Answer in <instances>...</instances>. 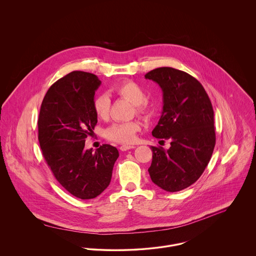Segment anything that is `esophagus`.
I'll use <instances>...</instances> for the list:
<instances>
[{
  "instance_id": "34e87169",
  "label": "esophagus",
  "mask_w": 256,
  "mask_h": 256,
  "mask_svg": "<svg viewBox=\"0 0 256 256\" xmlns=\"http://www.w3.org/2000/svg\"><path fill=\"white\" fill-rule=\"evenodd\" d=\"M119 148H120L122 152H125V150H131V148H135V146H133V145H122V146H119Z\"/></svg>"
}]
</instances>
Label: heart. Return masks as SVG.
<instances>
[{"label": "heart", "instance_id": "b5f03b06", "mask_svg": "<svg viewBox=\"0 0 256 256\" xmlns=\"http://www.w3.org/2000/svg\"><path fill=\"white\" fill-rule=\"evenodd\" d=\"M113 92L119 96L129 100L134 104L135 111L139 116L146 117L152 108L146 100L145 90L132 80H125L118 84ZM92 108L98 117L106 119L110 110V100L106 94H100L94 98ZM140 124L137 121L114 123L106 130V137L113 142L120 144H129L134 141L136 133L140 130Z\"/></svg>", "mask_w": 256, "mask_h": 256}]
</instances>
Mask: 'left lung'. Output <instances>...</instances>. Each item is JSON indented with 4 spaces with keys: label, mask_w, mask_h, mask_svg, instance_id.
<instances>
[{
    "label": "left lung",
    "mask_w": 256,
    "mask_h": 256,
    "mask_svg": "<svg viewBox=\"0 0 256 256\" xmlns=\"http://www.w3.org/2000/svg\"><path fill=\"white\" fill-rule=\"evenodd\" d=\"M145 78L162 90V112L152 135L170 141L168 150L150 146L148 172L162 189L180 191L202 176L212 156L216 144L212 104L203 86L180 70L156 68Z\"/></svg>",
    "instance_id": "left-lung-1"
}]
</instances>
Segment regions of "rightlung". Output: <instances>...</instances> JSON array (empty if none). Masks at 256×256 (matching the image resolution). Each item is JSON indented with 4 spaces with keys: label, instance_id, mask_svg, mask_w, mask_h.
Listing matches in <instances>:
<instances>
[{
    "label": "right lung",
    "instance_id": "add662e5",
    "mask_svg": "<svg viewBox=\"0 0 256 256\" xmlns=\"http://www.w3.org/2000/svg\"><path fill=\"white\" fill-rule=\"evenodd\" d=\"M102 82L94 74L74 71L46 92L38 118V140L55 178L80 199H92L110 185L119 156L104 144L86 150V138L98 123L92 102Z\"/></svg>",
    "mask_w": 256,
    "mask_h": 256
}]
</instances>
